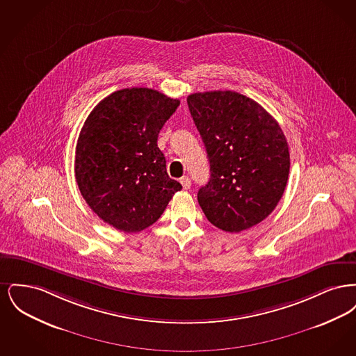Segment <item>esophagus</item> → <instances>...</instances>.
<instances>
[{"mask_svg":"<svg viewBox=\"0 0 356 356\" xmlns=\"http://www.w3.org/2000/svg\"><path fill=\"white\" fill-rule=\"evenodd\" d=\"M180 183H181V186L184 189H189L191 188V179L188 177V176H183L181 179H180Z\"/></svg>","mask_w":356,"mask_h":356,"instance_id":"obj_1","label":"esophagus"}]
</instances>
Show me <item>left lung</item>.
Returning <instances> with one entry per match:
<instances>
[{
    "instance_id": "1",
    "label": "left lung",
    "mask_w": 356,
    "mask_h": 356,
    "mask_svg": "<svg viewBox=\"0 0 356 356\" xmlns=\"http://www.w3.org/2000/svg\"><path fill=\"white\" fill-rule=\"evenodd\" d=\"M186 102L211 167L209 181L197 192L204 215L225 232L254 227L287 186L286 136L260 104L237 92L193 93Z\"/></svg>"
}]
</instances>
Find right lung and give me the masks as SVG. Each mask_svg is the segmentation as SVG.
I'll use <instances>...</instances> for the list:
<instances>
[{
  "label": "right lung",
  "instance_id": "add662e5",
  "mask_svg": "<svg viewBox=\"0 0 356 356\" xmlns=\"http://www.w3.org/2000/svg\"><path fill=\"white\" fill-rule=\"evenodd\" d=\"M180 100L149 88H127L99 102L76 145L74 176L86 204L124 232L163 215L183 186L167 173L157 137Z\"/></svg>",
  "mask_w": 356,
  "mask_h": 356
}]
</instances>
